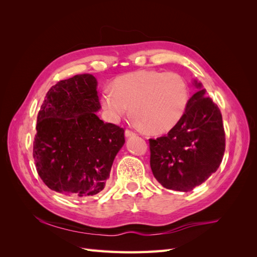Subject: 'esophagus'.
<instances>
[{
    "mask_svg": "<svg viewBox=\"0 0 257 257\" xmlns=\"http://www.w3.org/2000/svg\"><path fill=\"white\" fill-rule=\"evenodd\" d=\"M125 136L126 137H132V136H135V132H133L132 130H125Z\"/></svg>",
    "mask_w": 257,
    "mask_h": 257,
    "instance_id": "1",
    "label": "esophagus"
}]
</instances>
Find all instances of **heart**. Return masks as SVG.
<instances>
[{
    "instance_id": "b5f03b06",
    "label": "heart",
    "mask_w": 257,
    "mask_h": 257,
    "mask_svg": "<svg viewBox=\"0 0 257 257\" xmlns=\"http://www.w3.org/2000/svg\"><path fill=\"white\" fill-rule=\"evenodd\" d=\"M103 107L116 120L130 111L152 133H165L182 119L189 103V87L174 72L144 69L123 75L100 95Z\"/></svg>"
}]
</instances>
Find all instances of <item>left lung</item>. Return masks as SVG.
Masks as SVG:
<instances>
[{
    "label": "left lung",
    "mask_w": 257,
    "mask_h": 257,
    "mask_svg": "<svg viewBox=\"0 0 257 257\" xmlns=\"http://www.w3.org/2000/svg\"><path fill=\"white\" fill-rule=\"evenodd\" d=\"M188 103L182 119L164 136L149 139L154 178L168 190L190 192L219 168L225 151L222 113L206 96L203 84Z\"/></svg>",
    "instance_id": "8db88e82"
}]
</instances>
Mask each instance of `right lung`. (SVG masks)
<instances>
[{
    "mask_svg": "<svg viewBox=\"0 0 257 257\" xmlns=\"http://www.w3.org/2000/svg\"><path fill=\"white\" fill-rule=\"evenodd\" d=\"M97 81L81 74L52 85L37 114L33 158L38 175L52 191L90 197L103 191L124 130L104 123Z\"/></svg>",
    "mask_w": 257,
    "mask_h": 257,
    "instance_id": "right-lung-1",
    "label": "right lung"
}]
</instances>
